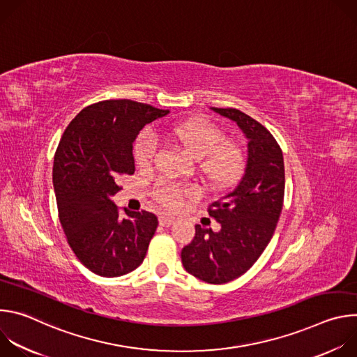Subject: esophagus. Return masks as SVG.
I'll list each match as a JSON object with an SVG mask.
<instances>
[{"label": "esophagus", "instance_id": "obj_1", "mask_svg": "<svg viewBox=\"0 0 357 357\" xmlns=\"http://www.w3.org/2000/svg\"><path fill=\"white\" fill-rule=\"evenodd\" d=\"M172 223H174V218L165 216V215H161V216H160V225H161V226L169 227Z\"/></svg>", "mask_w": 357, "mask_h": 357}]
</instances>
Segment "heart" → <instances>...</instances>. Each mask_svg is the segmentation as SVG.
I'll use <instances>...</instances> for the list:
<instances>
[{"mask_svg": "<svg viewBox=\"0 0 357 357\" xmlns=\"http://www.w3.org/2000/svg\"><path fill=\"white\" fill-rule=\"evenodd\" d=\"M167 135L179 142L193 158H197V171L212 189H227L244 172V149L231 139H225V131L213 121L203 117H190L172 124ZM157 151V139L149 130L142 131L132 146L137 167L148 168ZM155 199L168 209H178L186 197H195L197 189L192 185L161 183Z\"/></svg>", "mask_w": 357, "mask_h": 357, "instance_id": "obj_1", "label": "heart"}]
</instances>
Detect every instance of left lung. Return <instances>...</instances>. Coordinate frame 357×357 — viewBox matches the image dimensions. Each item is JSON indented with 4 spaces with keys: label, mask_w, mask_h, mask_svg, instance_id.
I'll return each mask as SVG.
<instances>
[{
    "label": "left lung",
    "mask_w": 357,
    "mask_h": 357,
    "mask_svg": "<svg viewBox=\"0 0 357 357\" xmlns=\"http://www.w3.org/2000/svg\"><path fill=\"white\" fill-rule=\"evenodd\" d=\"M237 123L248 139L245 174L238 185L208 209L222 229L196 225L193 240L182 248L185 270L209 284H225L248 271L268 245L284 203L282 151L273 134L237 109L212 107Z\"/></svg>",
    "instance_id": "obj_1"
}]
</instances>
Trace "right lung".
<instances>
[{
	"label": "right lung",
	"instance_id": "obj_1",
	"mask_svg": "<svg viewBox=\"0 0 357 357\" xmlns=\"http://www.w3.org/2000/svg\"><path fill=\"white\" fill-rule=\"evenodd\" d=\"M132 100H105L84 107L66 127L54 161L59 220L80 263L101 277L135 270L155 234L158 219L141 211L121 216L112 196L135 171L132 142L145 124L164 117Z\"/></svg>",
	"mask_w": 357,
	"mask_h": 357
}]
</instances>
